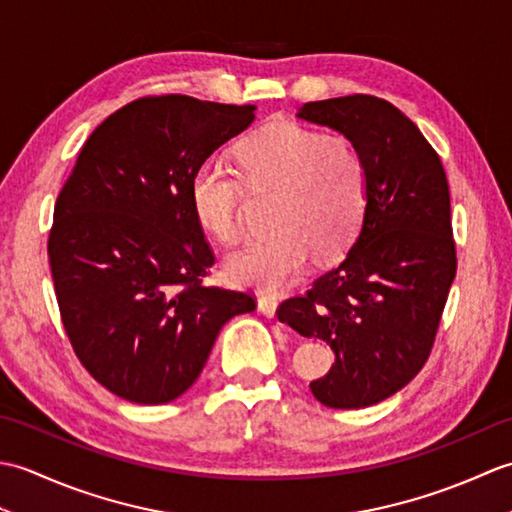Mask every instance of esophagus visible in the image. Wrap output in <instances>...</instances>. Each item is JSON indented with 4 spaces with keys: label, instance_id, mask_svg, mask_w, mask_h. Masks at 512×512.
Wrapping results in <instances>:
<instances>
[{
    "label": "esophagus",
    "instance_id": "1",
    "mask_svg": "<svg viewBox=\"0 0 512 512\" xmlns=\"http://www.w3.org/2000/svg\"><path fill=\"white\" fill-rule=\"evenodd\" d=\"M277 299L275 297H259L257 299V310L264 314V317H268V319H273L275 314H277Z\"/></svg>",
    "mask_w": 512,
    "mask_h": 512
}]
</instances>
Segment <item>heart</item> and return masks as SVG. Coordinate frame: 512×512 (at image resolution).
<instances>
[{"label":"heart","mask_w":512,"mask_h":512,"mask_svg":"<svg viewBox=\"0 0 512 512\" xmlns=\"http://www.w3.org/2000/svg\"><path fill=\"white\" fill-rule=\"evenodd\" d=\"M237 162L250 191L277 195V231L226 257L224 273L233 284L284 290L306 270L312 250L321 259L336 257L361 231L369 178L363 156L350 145L281 123L248 136L237 147ZM244 182L215 160L202 162L189 182L195 217L224 246L242 235Z\"/></svg>","instance_id":"b5f03b06"}]
</instances>
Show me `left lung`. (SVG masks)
<instances>
[{
    "instance_id": "left-lung-1",
    "label": "left lung",
    "mask_w": 512,
    "mask_h": 512,
    "mask_svg": "<svg viewBox=\"0 0 512 512\" xmlns=\"http://www.w3.org/2000/svg\"><path fill=\"white\" fill-rule=\"evenodd\" d=\"M297 116L350 140L365 160L369 193L343 262L281 303L277 317L334 350L330 372L310 383L314 398L361 409L394 396L431 354L458 270L449 182L436 149L383 99L314 101Z\"/></svg>"
}]
</instances>
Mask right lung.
Instances as JSON below:
<instances>
[{
  "mask_svg": "<svg viewBox=\"0 0 512 512\" xmlns=\"http://www.w3.org/2000/svg\"><path fill=\"white\" fill-rule=\"evenodd\" d=\"M255 121V105L145 96L85 140L54 204L48 257L83 367L138 405L182 396L246 292L204 286L215 264L193 213V171Z\"/></svg>",
  "mask_w": 512,
  "mask_h": 512,
  "instance_id": "add662e5",
  "label": "right lung"
}]
</instances>
